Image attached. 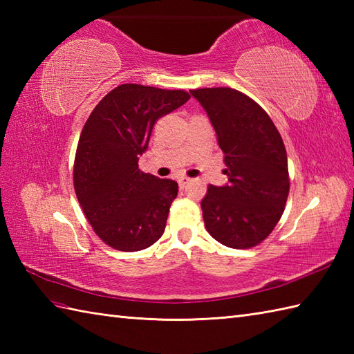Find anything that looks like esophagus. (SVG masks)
<instances>
[{
	"label": "esophagus",
	"mask_w": 354,
	"mask_h": 354,
	"mask_svg": "<svg viewBox=\"0 0 354 354\" xmlns=\"http://www.w3.org/2000/svg\"><path fill=\"white\" fill-rule=\"evenodd\" d=\"M189 183H190V178H187V176H181L178 179L179 187H185V184H189Z\"/></svg>",
	"instance_id": "esophagus-1"
}]
</instances>
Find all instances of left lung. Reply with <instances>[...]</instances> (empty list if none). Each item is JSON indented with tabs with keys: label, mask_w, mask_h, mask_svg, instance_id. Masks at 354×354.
I'll list each match as a JSON object with an SVG mask.
<instances>
[{
	"label": "left lung",
	"mask_w": 354,
	"mask_h": 354,
	"mask_svg": "<svg viewBox=\"0 0 354 354\" xmlns=\"http://www.w3.org/2000/svg\"><path fill=\"white\" fill-rule=\"evenodd\" d=\"M190 94L205 109L227 164L228 183L209 185L201 202L207 231L228 248H252L272 232L288 201L281 135L266 112L236 89L202 88Z\"/></svg>",
	"instance_id": "8db88e82"
}]
</instances>
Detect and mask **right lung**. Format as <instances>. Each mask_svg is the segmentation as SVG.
Segmentation results:
<instances>
[{
	"label": "right lung",
	"mask_w": 354,
	"mask_h": 354,
	"mask_svg": "<svg viewBox=\"0 0 354 354\" xmlns=\"http://www.w3.org/2000/svg\"><path fill=\"white\" fill-rule=\"evenodd\" d=\"M190 99L181 89L124 84L97 104L80 133L74 190L95 234L118 251L146 250L162 236L178 183L142 173L156 120Z\"/></svg>",
	"instance_id": "obj_1"
}]
</instances>
